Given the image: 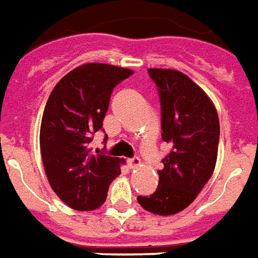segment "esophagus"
<instances>
[{
    "mask_svg": "<svg viewBox=\"0 0 258 258\" xmlns=\"http://www.w3.org/2000/svg\"><path fill=\"white\" fill-rule=\"evenodd\" d=\"M140 164H142V161H140V158H139V157H132V158H129V160H127V165H129L131 168L140 167Z\"/></svg>",
    "mask_w": 258,
    "mask_h": 258,
    "instance_id": "34e87169",
    "label": "esophagus"
}]
</instances>
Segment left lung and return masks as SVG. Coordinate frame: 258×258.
<instances>
[{
	"mask_svg": "<svg viewBox=\"0 0 258 258\" xmlns=\"http://www.w3.org/2000/svg\"><path fill=\"white\" fill-rule=\"evenodd\" d=\"M161 104V138L171 151L161 161L157 190L139 204L157 215H173L195 202L211 178L220 143L213 101L193 80L173 69H149Z\"/></svg>",
	"mask_w": 258,
	"mask_h": 258,
	"instance_id": "left-lung-1",
	"label": "left lung"
}]
</instances>
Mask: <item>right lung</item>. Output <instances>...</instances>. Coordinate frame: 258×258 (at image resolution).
Wrapping results in <instances>:
<instances>
[{
  "label": "right lung",
  "mask_w": 258,
  "mask_h": 258,
  "mask_svg": "<svg viewBox=\"0 0 258 258\" xmlns=\"http://www.w3.org/2000/svg\"><path fill=\"white\" fill-rule=\"evenodd\" d=\"M133 71L108 63H85L65 75L45 104L40 149L45 175L55 195L78 211L103 206L119 158L91 154L89 143L103 129L111 94Z\"/></svg>",
  "instance_id": "1"
}]
</instances>
